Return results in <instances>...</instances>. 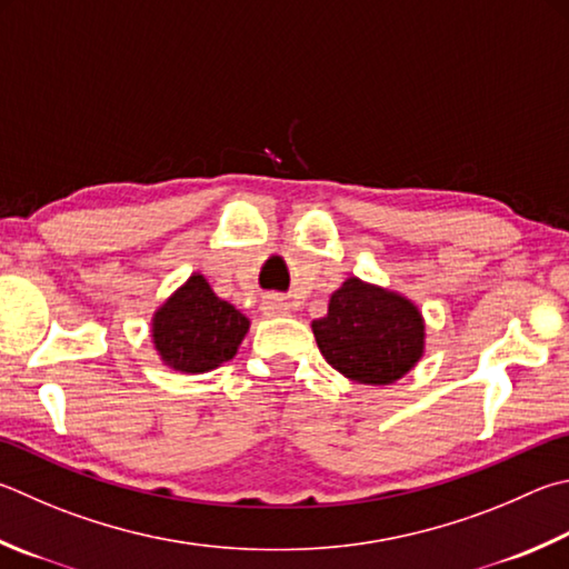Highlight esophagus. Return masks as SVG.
<instances>
[{"instance_id":"1","label":"esophagus","mask_w":569,"mask_h":569,"mask_svg":"<svg viewBox=\"0 0 569 569\" xmlns=\"http://www.w3.org/2000/svg\"><path fill=\"white\" fill-rule=\"evenodd\" d=\"M261 311L266 316H283V313L291 311V306H288L281 296L271 293V296H266L263 301H261Z\"/></svg>"}]
</instances>
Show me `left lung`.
<instances>
[{
  "label": "left lung",
  "instance_id": "1",
  "mask_svg": "<svg viewBox=\"0 0 569 569\" xmlns=\"http://www.w3.org/2000/svg\"><path fill=\"white\" fill-rule=\"evenodd\" d=\"M320 353L338 373L366 386L396 383L418 363L426 343L420 311L408 298L348 278L313 320Z\"/></svg>",
  "mask_w": 569,
  "mask_h": 569
}]
</instances>
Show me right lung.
<instances>
[{"label": "right lung", "instance_id": "obj_1", "mask_svg": "<svg viewBox=\"0 0 569 569\" xmlns=\"http://www.w3.org/2000/svg\"><path fill=\"white\" fill-rule=\"evenodd\" d=\"M249 330V318L211 291L193 273L151 323L153 346L163 363L181 373H206L231 360Z\"/></svg>", "mask_w": 569, "mask_h": 569}]
</instances>
